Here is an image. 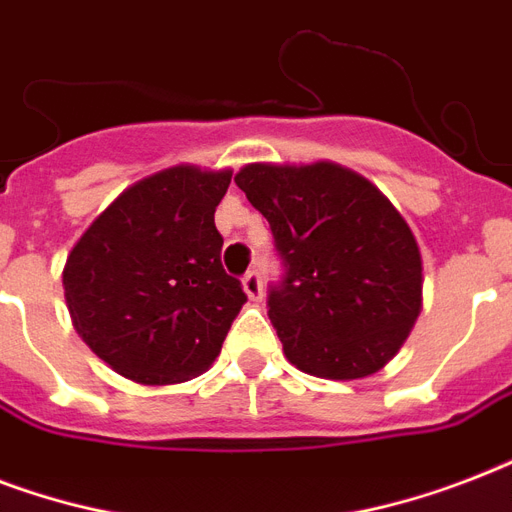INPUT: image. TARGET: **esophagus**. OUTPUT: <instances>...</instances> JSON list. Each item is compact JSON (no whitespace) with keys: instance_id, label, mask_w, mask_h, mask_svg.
I'll list each match as a JSON object with an SVG mask.
<instances>
[{"instance_id":"obj_1","label":"esophagus","mask_w":512,"mask_h":512,"mask_svg":"<svg viewBox=\"0 0 512 512\" xmlns=\"http://www.w3.org/2000/svg\"><path fill=\"white\" fill-rule=\"evenodd\" d=\"M241 287H244V292H247L249 300H255V303H260L263 300V281H260V276H257L255 271H249L244 279H241Z\"/></svg>"}]
</instances>
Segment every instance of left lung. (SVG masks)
Wrapping results in <instances>:
<instances>
[{"label": "left lung", "instance_id": "left-lung-1", "mask_svg": "<svg viewBox=\"0 0 512 512\" xmlns=\"http://www.w3.org/2000/svg\"><path fill=\"white\" fill-rule=\"evenodd\" d=\"M233 180L284 260L268 319L289 364L342 382L380 372L422 311V255L401 212L335 162H255Z\"/></svg>", "mask_w": 512, "mask_h": 512}]
</instances>
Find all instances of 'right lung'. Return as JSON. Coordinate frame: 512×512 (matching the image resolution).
Here are the masks:
<instances>
[{"label": "right lung", "mask_w": 512, "mask_h": 512, "mask_svg": "<svg viewBox=\"0 0 512 512\" xmlns=\"http://www.w3.org/2000/svg\"><path fill=\"white\" fill-rule=\"evenodd\" d=\"M231 170L175 164L124 188L63 265L71 324L114 372L177 385L207 372L247 303L223 271L215 209Z\"/></svg>", "instance_id": "add662e5"}]
</instances>
